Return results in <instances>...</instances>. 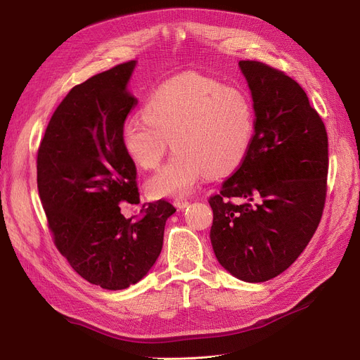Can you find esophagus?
Returning a JSON list of instances; mask_svg holds the SVG:
<instances>
[{
  "instance_id": "obj_1",
  "label": "esophagus",
  "mask_w": 360,
  "mask_h": 360,
  "mask_svg": "<svg viewBox=\"0 0 360 360\" xmlns=\"http://www.w3.org/2000/svg\"><path fill=\"white\" fill-rule=\"evenodd\" d=\"M174 205L176 207L178 210H184L185 207L190 205V201H188V200H184V198H176V200L174 201Z\"/></svg>"
}]
</instances>
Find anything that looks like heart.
I'll return each instance as SVG.
<instances>
[{
  "label": "heart",
  "instance_id": "obj_1",
  "mask_svg": "<svg viewBox=\"0 0 360 360\" xmlns=\"http://www.w3.org/2000/svg\"><path fill=\"white\" fill-rule=\"evenodd\" d=\"M254 125L247 93L190 72L151 93L143 115L122 124L121 141L132 160L151 169L172 140L176 151L147 179L146 191L151 198H179L205 174L219 178L236 170L250 150Z\"/></svg>",
  "mask_w": 360,
  "mask_h": 360
}]
</instances>
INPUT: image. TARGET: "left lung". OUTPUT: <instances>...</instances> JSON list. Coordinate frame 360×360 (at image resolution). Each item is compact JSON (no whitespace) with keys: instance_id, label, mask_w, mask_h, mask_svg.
Segmentation results:
<instances>
[{"instance_id":"1","label":"left lung","mask_w":360,"mask_h":360,"mask_svg":"<svg viewBox=\"0 0 360 360\" xmlns=\"http://www.w3.org/2000/svg\"><path fill=\"white\" fill-rule=\"evenodd\" d=\"M239 68L254 102V136L239 169L210 197V240L226 271L261 283L288 270L318 228L328 139L307 93L289 75L258 61H239ZM231 198L244 201L233 205Z\"/></svg>"}]
</instances>
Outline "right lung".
Wrapping results in <instances>:
<instances>
[{
  "label": "right lung",
  "mask_w": 360,
  "mask_h": 360,
  "mask_svg": "<svg viewBox=\"0 0 360 360\" xmlns=\"http://www.w3.org/2000/svg\"><path fill=\"white\" fill-rule=\"evenodd\" d=\"M137 61L120 64L74 86L53 112L37 150L39 190L56 248L75 273L106 290L139 283L163 247L176 209L143 204L124 217L120 204H139L137 170L121 128L137 98L128 82Z\"/></svg>",
  "instance_id": "right-lung-1"
}]
</instances>
